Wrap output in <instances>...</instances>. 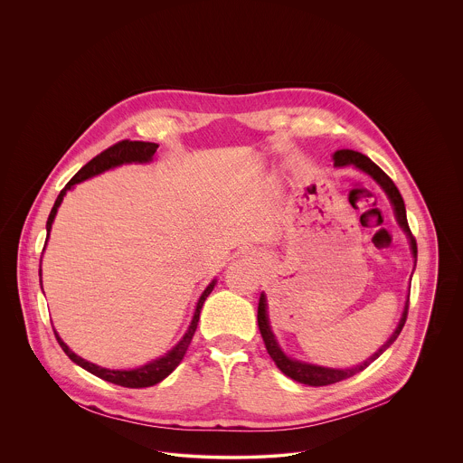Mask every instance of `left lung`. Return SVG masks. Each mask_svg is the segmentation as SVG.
I'll use <instances>...</instances> for the list:
<instances>
[{
  "mask_svg": "<svg viewBox=\"0 0 463 463\" xmlns=\"http://www.w3.org/2000/svg\"><path fill=\"white\" fill-rule=\"evenodd\" d=\"M334 165L335 166H348V165H354L357 166L359 170H362L364 174H367L369 177H373L380 186L382 190L387 194L392 209H394V214H396V220L400 223V227L407 232L409 236V241H411V254L417 260V243H415V238L411 236V227H409V222H407V211H405V203H403V197L400 194V190L396 188V184L392 183V179L378 166L374 165L367 156L360 155L357 151H350V149H343V151H337L334 153ZM407 314H409V300L405 304V310L402 314V319L394 330V334L389 337V341L374 354L371 355L365 362H362L360 365L355 367H350V369H332V367H323V365H314V364H307V362H302V360L289 359L279 346L271 328H269V321H268V310H266V297L260 295L259 298V307H257V325H259V330H260V335H262V341H264V346L269 354V357L273 359V362L277 364V367L289 378H293L295 382H300V383H306L310 387H321V385H330V383H337L341 380H346L354 374H357L360 371H364L373 360L378 359L400 335L402 328L405 326V321H407Z\"/></svg>",
  "mask_w": 463,
  "mask_h": 463,
  "instance_id": "1",
  "label": "left lung"
}]
</instances>
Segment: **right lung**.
<instances>
[{
	"label": "right lung",
	"mask_w": 463,
	"mask_h": 463,
	"mask_svg": "<svg viewBox=\"0 0 463 463\" xmlns=\"http://www.w3.org/2000/svg\"><path fill=\"white\" fill-rule=\"evenodd\" d=\"M157 147H159V146L153 144V142H131V140H122V142H118V144H115V146H111V147H108L101 155L92 157L85 166H81V168L78 170V174L65 184V188H63V190L60 192V195L56 197L54 206H52V213H50V218H48V223H46L48 238H50V232H52V220H54V216H56V211H58V207L61 204L65 194H67L74 184H78V183H81V181H85V179H90V177H94V175H98V174H103L104 170L115 168V166H118V165H124V163H149V161H153V156H155ZM48 238H46V243H48ZM39 275H41V273H39ZM41 284H43V279H41ZM214 284H216V280H213V282L207 286L206 289H204V293L201 295V298H199V302H197V307H195V312H194V317H192V323H190L186 334L183 335V339H181L168 354H165L163 357L153 360V362H149V364H146V365H140V367H137V369H129V371H126V369H106V367L96 365V364H92V362H89V360L81 359V357H78L74 352H71V348L60 339V335H58L56 330H54L56 341H58V345L61 346V350L65 352V355H67L69 359L72 360V362H76L78 365H81L83 369H87L89 373H92V374L103 378L106 382H109V383H115V385H120V387H129V389L151 387V385L159 383L161 380H165V378L181 364V360L184 357V354H186V350H188V346H190V343H192V339H194V334H195V330H197L199 317H201V308L204 306L209 293L213 291Z\"/></svg>",
	"instance_id": "obj_1"
}]
</instances>
